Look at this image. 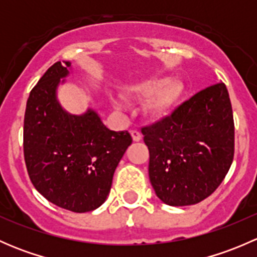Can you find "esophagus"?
<instances>
[{
	"instance_id": "34e87169",
	"label": "esophagus",
	"mask_w": 257,
	"mask_h": 257,
	"mask_svg": "<svg viewBox=\"0 0 257 257\" xmlns=\"http://www.w3.org/2000/svg\"><path fill=\"white\" fill-rule=\"evenodd\" d=\"M131 136H132V139H133L134 142H139L142 139V134L139 131H132Z\"/></svg>"
}]
</instances>
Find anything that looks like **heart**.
Wrapping results in <instances>:
<instances>
[{
  "mask_svg": "<svg viewBox=\"0 0 257 257\" xmlns=\"http://www.w3.org/2000/svg\"><path fill=\"white\" fill-rule=\"evenodd\" d=\"M185 93V85L180 79H167L162 77L132 83L125 87V95L144 99L143 112L152 120H162L174 112ZM115 109H124V102L118 97H112Z\"/></svg>",
  "mask_w": 257,
  "mask_h": 257,
  "instance_id": "1",
  "label": "heart"
}]
</instances>
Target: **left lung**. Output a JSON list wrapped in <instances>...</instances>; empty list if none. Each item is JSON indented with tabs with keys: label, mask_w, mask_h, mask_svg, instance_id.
<instances>
[{
	"label": "left lung",
	"mask_w": 257,
	"mask_h": 257,
	"mask_svg": "<svg viewBox=\"0 0 257 257\" xmlns=\"http://www.w3.org/2000/svg\"><path fill=\"white\" fill-rule=\"evenodd\" d=\"M234 132L224 83L196 93L170 116L142 129L158 198L167 205L186 206L211 195L231 167Z\"/></svg>",
	"instance_id": "obj_1"
}]
</instances>
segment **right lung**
Returning <instances> with one entry per match:
<instances>
[{
    "label": "right lung",
    "mask_w": 257,
    "mask_h": 257,
    "mask_svg": "<svg viewBox=\"0 0 257 257\" xmlns=\"http://www.w3.org/2000/svg\"><path fill=\"white\" fill-rule=\"evenodd\" d=\"M57 62L28 97L23 125V153L33 186L62 209L87 212L109 195L113 175L132 137L109 131L99 114L67 112L57 98L59 84L72 72L71 62Z\"/></svg>",
    "instance_id": "right-lung-1"
}]
</instances>
